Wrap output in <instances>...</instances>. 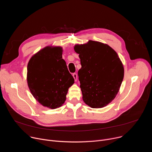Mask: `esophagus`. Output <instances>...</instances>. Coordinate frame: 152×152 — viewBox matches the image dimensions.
Masks as SVG:
<instances>
[{"mask_svg":"<svg viewBox=\"0 0 152 152\" xmlns=\"http://www.w3.org/2000/svg\"><path fill=\"white\" fill-rule=\"evenodd\" d=\"M73 77L75 79V80L76 82L77 80V74L76 73H73Z\"/></svg>","mask_w":152,"mask_h":152,"instance_id":"obj_1","label":"esophagus"}]
</instances>
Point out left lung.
Returning <instances> with one entry per match:
<instances>
[{
	"label": "left lung",
	"instance_id": "obj_1",
	"mask_svg": "<svg viewBox=\"0 0 152 152\" xmlns=\"http://www.w3.org/2000/svg\"><path fill=\"white\" fill-rule=\"evenodd\" d=\"M81 69L78 71L82 99L93 108H101L111 103L119 91L124 67L117 52L110 46L89 40L76 45Z\"/></svg>",
	"mask_w": 152,
	"mask_h": 152
}]
</instances>
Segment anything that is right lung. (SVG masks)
<instances>
[{
    "label": "right lung",
    "instance_id": "obj_1",
    "mask_svg": "<svg viewBox=\"0 0 152 152\" xmlns=\"http://www.w3.org/2000/svg\"><path fill=\"white\" fill-rule=\"evenodd\" d=\"M62 52L60 46H46L34 54L28 64L27 82L31 94L41 105L50 109L64 103L69 88L75 83L62 59Z\"/></svg>",
    "mask_w": 152,
    "mask_h": 152
}]
</instances>
